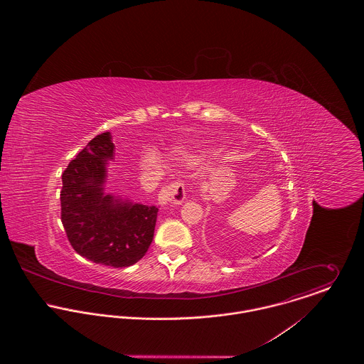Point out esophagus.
Here are the masks:
<instances>
[{
    "label": "esophagus",
    "instance_id": "esophagus-1",
    "mask_svg": "<svg viewBox=\"0 0 364 364\" xmlns=\"http://www.w3.org/2000/svg\"><path fill=\"white\" fill-rule=\"evenodd\" d=\"M186 199L185 186L181 181L172 182L171 185L161 189L158 193V205L166 206V205H181Z\"/></svg>",
    "mask_w": 364,
    "mask_h": 364
}]
</instances>
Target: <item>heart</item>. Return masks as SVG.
Instances as JSON below:
<instances>
[{"label":"heart","instance_id":"b5f03b06","mask_svg":"<svg viewBox=\"0 0 364 364\" xmlns=\"http://www.w3.org/2000/svg\"><path fill=\"white\" fill-rule=\"evenodd\" d=\"M140 166L146 171H159L162 168V159L156 151L149 150L140 158Z\"/></svg>","mask_w":364,"mask_h":364}]
</instances>
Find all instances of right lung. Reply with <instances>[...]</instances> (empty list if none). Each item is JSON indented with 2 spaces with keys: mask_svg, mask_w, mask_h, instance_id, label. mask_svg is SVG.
<instances>
[{
  "mask_svg": "<svg viewBox=\"0 0 364 364\" xmlns=\"http://www.w3.org/2000/svg\"><path fill=\"white\" fill-rule=\"evenodd\" d=\"M113 156L112 134L105 132L68 164L61 176V221L77 254L105 266L126 267L146 255L158 208L105 193Z\"/></svg>",
  "mask_w": 364,
  "mask_h": 364,
  "instance_id": "1",
  "label": "right lung"
}]
</instances>
